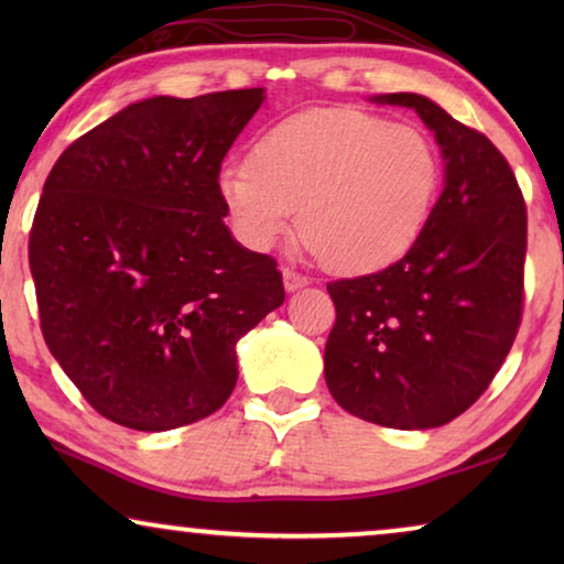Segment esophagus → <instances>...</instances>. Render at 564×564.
Returning a JSON list of instances; mask_svg holds the SVG:
<instances>
[{"instance_id": "esophagus-1", "label": "esophagus", "mask_w": 564, "mask_h": 564, "mask_svg": "<svg viewBox=\"0 0 564 564\" xmlns=\"http://www.w3.org/2000/svg\"><path fill=\"white\" fill-rule=\"evenodd\" d=\"M282 280H284V290H288V292H297V290H303V288H307V284H311L307 276L292 272V269H282Z\"/></svg>"}]
</instances>
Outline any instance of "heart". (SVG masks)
<instances>
[{"label": "heart", "instance_id": "obj_1", "mask_svg": "<svg viewBox=\"0 0 564 564\" xmlns=\"http://www.w3.org/2000/svg\"><path fill=\"white\" fill-rule=\"evenodd\" d=\"M442 164L415 126L328 107L276 122L249 161H228L218 195L236 234L264 251L295 226L323 264L372 274L405 257L436 205Z\"/></svg>", "mask_w": 564, "mask_h": 564}]
</instances>
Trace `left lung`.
<instances>
[{
	"instance_id": "left-lung-1",
	"label": "left lung",
	"mask_w": 564,
	"mask_h": 564,
	"mask_svg": "<svg viewBox=\"0 0 564 564\" xmlns=\"http://www.w3.org/2000/svg\"><path fill=\"white\" fill-rule=\"evenodd\" d=\"M434 133L444 189L411 251L377 274L328 284L336 305L323 375L344 411L377 426H444L482 395L521 323L527 205L496 145L413 91Z\"/></svg>"
}]
</instances>
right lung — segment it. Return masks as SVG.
Here are the masks:
<instances>
[{"label": "right lung", "mask_w": 564, "mask_h": 564, "mask_svg": "<svg viewBox=\"0 0 564 564\" xmlns=\"http://www.w3.org/2000/svg\"><path fill=\"white\" fill-rule=\"evenodd\" d=\"M264 87L149 97L61 153L30 234L43 338L105 419L187 426L238 380L236 344L284 303L272 257L230 234L223 159Z\"/></svg>", "instance_id": "right-lung-1"}]
</instances>
